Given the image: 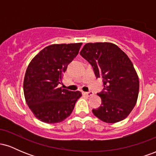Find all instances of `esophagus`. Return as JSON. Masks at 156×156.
<instances>
[{
    "label": "esophagus",
    "mask_w": 156,
    "mask_h": 156,
    "mask_svg": "<svg viewBox=\"0 0 156 156\" xmlns=\"http://www.w3.org/2000/svg\"><path fill=\"white\" fill-rule=\"evenodd\" d=\"M84 95L87 96V97H92L94 95V93L92 92H83Z\"/></svg>",
    "instance_id": "34e87169"
}]
</instances>
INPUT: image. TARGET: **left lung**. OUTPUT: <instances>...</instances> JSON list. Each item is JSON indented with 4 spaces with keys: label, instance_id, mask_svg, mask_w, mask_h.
Masks as SVG:
<instances>
[{
    "label": "left lung",
    "instance_id": "8db88e82",
    "mask_svg": "<svg viewBox=\"0 0 156 156\" xmlns=\"http://www.w3.org/2000/svg\"><path fill=\"white\" fill-rule=\"evenodd\" d=\"M80 54L103 81L105 91L98 94L102 105L93 109L94 115L106 123L123 120L133 109L139 95V77L131 61L111 42L87 43Z\"/></svg>",
    "mask_w": 156,
    "mask_h": 156
}]
</instances>
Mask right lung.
Masks as SVG:
<instances>
[{"label": "right lung", "instance_id": "right-lung-1", "mask_svg": "<svg viewBox=\"0 0 156 156\" xmlns=\"http://www.w3.org/2000/svg\"><path fill=\"white\" fill-rule=\"evenodd\" d=\"M82 43L54 44L39 51L27 67L23 92L27 105L43 122H61L73 112L79 91L58 88L68 64L78 55Z\"/></svg>", "mask_w": 156, "mask_h": 156}]
</instances>
